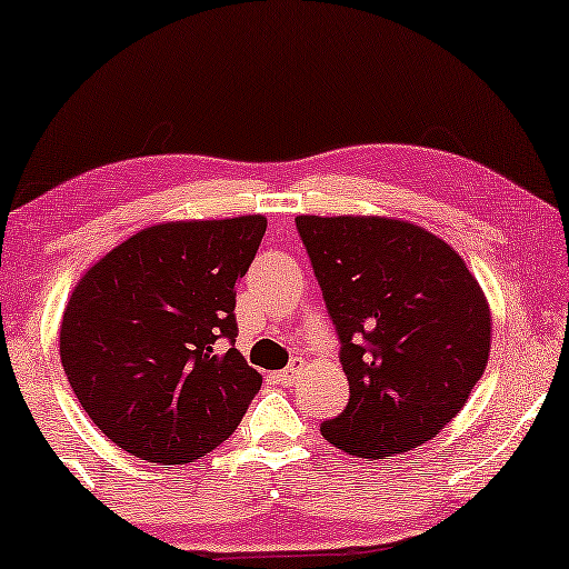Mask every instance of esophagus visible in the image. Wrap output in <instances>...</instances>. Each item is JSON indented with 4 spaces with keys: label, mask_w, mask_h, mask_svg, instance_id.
Returning <instances> with one entry per match:
<instances>
[{
    "label": "esophagus",
    "mask_w": 569,
    "mask_h": 569,
    "mask_svg": "<svg viewBox=\"0 0 569 569\" xmlns=\"http://www.w3.org/2000/svg\"><path fill=\"white\" fill-rule=\"evenodd\" d=\"M300 368H302V360H292V363L282 368V371L271 373V379H274L277 383H282V387H292V383L300 379Z\"/></svg>",
    "instance_id": "1"
}]
</instances>
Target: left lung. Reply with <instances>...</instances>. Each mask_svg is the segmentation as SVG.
Segmentation results:
<instances>
[{"label": "left lung", "instance_id": "obj_1", "mask_svg": "<svg viewBox=\"0 0 569 569\" xmlns=\"http://www.w3.org/2000/svg\"><path fill=\"white\" fill-rule=\"evenodd\" d=\"M339 337L350 402L323 420L329 445L392 457L445 429L483 376L491 311L455 248L410 221L298 217Z\"/></svg>", "mask_w": 569, "mask_h": 569}]
</instances>
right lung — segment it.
Here are the masks:
<instances>
[{
    "mask_svg": "<svg viewBox=\"0 0 569 569\" xmlns=\"http://www.w3.org/2000/svg\"><path fill=\"white\" fill-rule=\"evenodd\" d=\"M263 232L261 213L146 227L72 290L59 358L78 402L124 452L186 465L238 429L261 373L234 350V284Z\"/></svg>",
    "mask_w": 569,
    "mask_h": 569,
    "instance_id": "add662e5",
    "label": "right lung"
}]
</instances>
